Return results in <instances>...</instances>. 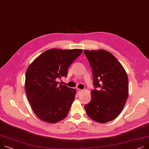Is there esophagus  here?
<instances>
[{"label":"esophagus","mask_w":149,"mask_h":149,"mask_svg":"<svg viewBox=\"0 0 149 149\" xmlns=\"http://www.w3.org/2000/svg\"><path fill=\"white\" fill-rule=\"evenodd\" d=\"M77 92H78V93H81V92L83 91V90H81V89H80V88H77Z\"/></svg>","instance_id":"obj_1"}]
</instances>
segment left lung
<instances>
[{
	"label": "left lung",
	"mask_w": 149,
	"mask_h": 149,
	"mask_svg": "<svg viewBox=\"0 0 149 149\" xmlns=\"http://www.w3.org/2000/svg\"><path fill=\"white\" fill-rule=\"evenodd\" d=\"M84 53L92 69L95 87L91 102L84 106L86 112L96 122L111 121L120 114L128 97L126 72L110 52L99 49Z\"/></svg>",
	"instance_id": "left-lung-1"
}]
</instances>
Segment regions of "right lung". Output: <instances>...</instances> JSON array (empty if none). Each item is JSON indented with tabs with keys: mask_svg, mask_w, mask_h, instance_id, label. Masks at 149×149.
I'll use <instances>...</instances> for the list:
<instances>
[{
	"mask_svg": "<svg viewBox=\"0 0 149 149\" xmlns=\"http://www.w3.org/2000/svg\"><path fill=\"white\" fill-rule=\"evenodd\" d=\"M81 49L53 48L39 55L26 72L25 90L35 114L42 121L54 123L68 115L75 100V89L58 85L68 68L82 53Z\"/></svg>",
	"mask_w": 149,
	"mask_h": 149,
	"instance_id": "obj_1",
	"label": "right lung"
}]
</instances>
